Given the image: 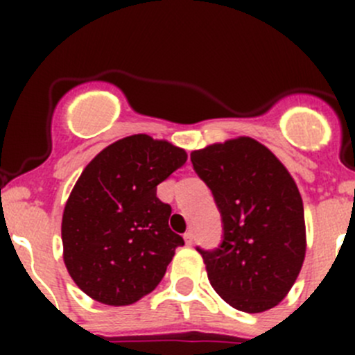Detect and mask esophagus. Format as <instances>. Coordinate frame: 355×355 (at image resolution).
Instances as JSON below:
<instances>
[{
	"instance_id": "34e87169",
	"label": "esophagus",
	"mask_w": 355,
	"mask_h": 355,
	"mask_svg": "<svg viewBox=\"0 0 355 355\" xmlns=\"http://www.w3.org/2000/svg\"><path fill=\"white\" fill-rule=\"evenodd\" d=\"M184 239H185V244L192 245V242H194V234H192V232H185Z\"/></svg>"
}]
</instances>
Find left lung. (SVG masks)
Instances as JSON below:
<instances>
[{
	"label": "left lung",
	"mask_w": 355,
	"mask_h": 355,
	"mask_svg": "<svg viewBox=\"0 0 355 355\" xmlns=\"http://www.w3.org/2000/svg\"><path fill=\"white\" fill-rule=\"evenodd\" d=\"M221 214L223 237L200 249L218 295L244 313L277 306L299 277L306 223L299 189L287 168L250 137L207 146L191 155Z\"/></svg>",
	"instance_id": "8db88e82"
}]
</instances>
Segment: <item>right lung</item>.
<instances>
[{
	"label": "right lung",
	"instance_id": "obj_1",
	"mask_svg": "<svg viewBox=\"0 0 355 355\" xmlns=\"http://www.w3.org/2000/svg\"><path fill=\"white\" fill-rule=\"evenodd\" d=\"M187 155L166 141L130 135L103 149L82 171L63 211V259L77 287L108 306L153 292L184 239L168 225L156 187Z\"/></svg>",
	"mask_w": 355,
	"mask_h": 355
}]
</instances>
